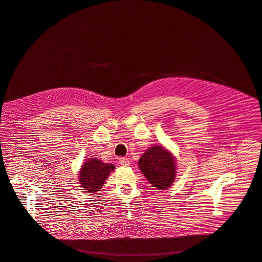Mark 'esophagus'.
Instances as JSON below:
<instances>
[{
	"label": "esophagus",
	"mask_w": 262,
	"mask_h": 262,
	"mask_svg": "<svg viewBox=\"0 0 262 262\" xmlns=\"http://www.w3.org/2000/svg\"><path fill=\"white\" fill-rule=\"evenodd\" d=\"M119 162L122 166H128L130 164V161L128 160V158H125V157H123V158H120Z\"/></svg>",
	"instance_id": "1"
}]
</instances>
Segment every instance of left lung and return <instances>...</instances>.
Returning a JSON list of instances; mask_svg holds the SVG:
<instances>
[{
	"mask_svg": "<svg viewBox=\"0 0 262 262\" xmlns=\"http://www.w3.org/2000/svg\"><path fill=\"white\" fill-rule=\"evenodd\" d=\"M142 174L158 190H166L177 177V159L166 147L156 144L146 149L138 161Z\"/></svg>",
	"mask_w": 262,
	"mask_h": 262,
	"instance_id": "1",
	"label": "left lung"
}]
</instances>
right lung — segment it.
Returning a JSON list of instances; mask_svg holds the SVG:
<instances>
[{
    "instance_id": "obj_1",
    "label": "right lung",
    "mask_w": 262,
    "mask_h": 262,
    "mask_svg": "<svg viewBox=\"0 0 262 262\" xmlns=\"http://www.w3.org/2000/svg\"><path fill=\"white\" fill-rule=\"evenodd\" d=\"M115 170L114 164L103 163L97 158H89L78 171V182L86 193H97Z\"/></svg>"
}]
</instances>
